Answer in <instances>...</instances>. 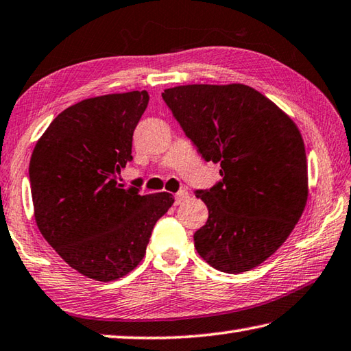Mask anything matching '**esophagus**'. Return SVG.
<instances>
[{
  "instance_id": "34e87169",
  "label": "esophagus",
  "mask_w": 351,
  "mask_h": 351,
  "mask_svg": "<svg viewBox=\"0 0 351 351\" xmlns=\"http://www.w3.org/2000/svg\"><path fill=\"white\" fill-rule=\"evenodd\" d=\"M174 197H176V204H182L184 200H188L189 198V193L186 189H180Z\"/></svg>"
}]
</instances>
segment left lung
<instances>
[{"mask_svg":"<svg viewBox=\"0 0 351 351\" xmlns=\"http://www.w3.org/2000/svg\"><path fill=\"white\" fill-rule=\"evenodd\" d=\"M163 101L221 182L197 191L209 217L194 234L214 269L241 274L260 266L292 234L308 195L307 157L296 123L243 84L167 88Z\"/></svg>","mask_w":351,"mask_h":351,"instance_id":"left-lung-1","label":"left lung"}]
</instances>
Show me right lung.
<instances>
[{
    "label": "right lung",
    "instance_id": "obj_1",
    "mask_svg": "<svg viewBox=\"0 0 351 351\" xmlns=\"http://www.w3.org/2000/svg\"><path fill=\"white\" fill-rule=\"evenodd\" d=\"M148 91L114 93L71 105L39 137L30 158V188L39 232L87 278L108 282L137 267L169 193L141 195L117 174L133 160V133Z\"/></svg>",
    "mask_w": 351,
    "mask_h": 351
}]
</instances>
